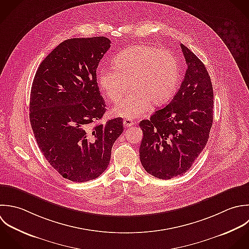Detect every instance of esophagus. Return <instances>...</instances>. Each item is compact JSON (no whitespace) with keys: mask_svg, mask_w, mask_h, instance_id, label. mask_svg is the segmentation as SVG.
I'll use <instances>...</instances> for the list:
<instances>
[{"mask_svg":"<svg viewBox=\"0 0 249 249\" xmlns=\"http://www.w3.org/2000/svg\"><path fill=\"white\" fill-rule=\"evenodd\" d=\"M123 124H124V127H125V128H128V127L133 126V125H134V122H133L132 119L126 118V119H124V121H123Z\"/></svg>","mask_w":249,"mask_h":249,"instance_id":"1","label":"esophagus"}]
</instances>
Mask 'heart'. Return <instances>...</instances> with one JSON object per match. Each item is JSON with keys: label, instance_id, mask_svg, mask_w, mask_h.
<instances>
[{"label": "heart", "instance_id": "b5f03b06", "mask_svg": "<svg viewBox=\"0 0 249 249\" xmlns=\"http://www.w3.org/2000/svg\"><path fill=\"white\" fill-rule=\"evenodd\" d=\"M114 68L98 71L99 84L108 101L118 103L129 88L132 92L118 104L113 113L136 118L150 107L167 103L178 87L180 69L177 57L168 50L149 45H135L119 52Z\"/></svg>", "mask_w": 249, "mask_h": 249}]
</instances>
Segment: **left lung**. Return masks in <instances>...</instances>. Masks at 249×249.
Segmentation results:
<instances>
[{
	"label": "left lung",
	"instance_id": "left-lung-1",
	"mask_svg": "<svg viewBox=\"0 0 249 249\" xmlns=\"http://www.w3.org/2000/svg\"><path fill=\"white\" fill-rule=\"evenodd\" d=\"M187 70L180 88L165 107L141 121L140 158L160 179L182 176L205 148L213 119V89L203 62L180 44Z\"/></svg>",
	"mask_w": 249,
	"mask_h": 249
}]
</instances>
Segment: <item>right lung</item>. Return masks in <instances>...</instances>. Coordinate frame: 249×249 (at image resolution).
Returning <instances> with one entry per match:
<instances>
[{
	"label": "right lung",
	"mask_w": 249,
	"mask_h": 249,
	"mask_svg": "<svg viewBox=\"0 0 249 249\" xmlns=\"http://www.w3.org/2000/svg\"><path fill=\"white\" fill-rule=\"evenodd\" d=\"M109 47L106 36L66 39L45 57L33 80L34 136L52 168L71 181L100 177L123 132L120 117L93 125L106 112L96 71Z\"/></svg>",
	"instance_id": "1"
}]
</instances>
